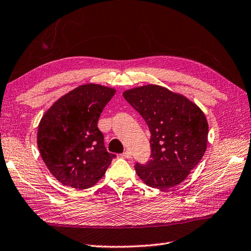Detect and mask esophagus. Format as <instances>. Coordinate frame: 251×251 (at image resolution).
Wrapping results in <instances>:
<instances>
[{
	"label": "esophagus",
	"mask_w": 251,
	"mask_h": 251,
	"mask_svg": "<svg viewBox=\"0 0 251 251\" xmlns=\"http://www.w3.org/2000/svg\"><path fill=\"white\" fill-rule=\"evenodd\" d=\"M121 156L124 157V158H131V152L129 151H126Z\"/></svg>",
	"instance_id": "34e87169"
}]
</instances>
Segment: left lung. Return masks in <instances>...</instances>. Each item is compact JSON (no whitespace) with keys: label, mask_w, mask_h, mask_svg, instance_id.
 <instances>
[{"label":"left lung","mask_w":251,"mask_h":251,"mask_svg":"<svg viewBox=\"0 0 251 251\" xmlns=\"http://www.w3.org/2000/svg\"><path fill=\"white\" fill-rule=\"evenodd\" d=\"M122 95L151 134V159L144 166L136 163V175L157 190L178 185L207 150L209 127L203 111L186 96L157 84L136 86Z\"/></svg>","instance_id":"left-lung-1"}]
</instances>
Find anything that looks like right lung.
Instances as JSON below:
<instances>
[{"instance_id":"obj_1","label":"right lung","mask_w":251,"mask_h":251,"mask_svg":"<svg viewBox=\"0 0 251 251\" xmlns=\"http://www.w3.org/2000/svg\"><path fill=\"white\" fill-rule=\"evenodd\" d=\"M116 89L86 83L76 86L45 111L38 126L40 155L56 180L86 190L104 176L116 157L106 151L97 121Z\"/></svg>"}]
</instances>
